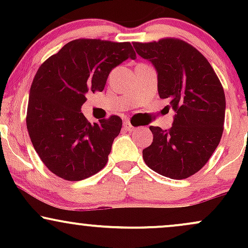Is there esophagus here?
<instances>
[{
  "mask_svg": "<svg viewBox=\"0 0 248 248\" xmlns=\"http://www.w3.org/2000/svg\"><path fill=\"white\" fill-rule=\"evenodd\" d=\"M124 129H126V130H128V132H134V130L138 129V128L134 127L133 124H130L129 120H124Z\"/></svg>",
  "mask_w": 248,
  "mask_h": 248,
  "instance_id": "obj_1",
  "label": "esophagus"
}]
</instances>
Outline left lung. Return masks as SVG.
<instances>
[{
    "label": "left lung",
    "mask_w": 248,
    "mask_h": 248,
    "mask_svg": "<svg viewBox=\"0 0 248 248\" xmlns=\"http://www.w3.org/2000/svg\"><path fill=\"white\" fill-rule=\"evenodd\" d=\"M136 53L157 72V90L175 110L172 126H150L153 143L143 149L150 169L172 179L192 176L210 160L220 142L225 93L207 59L192 45L176 38L133 43Z\"/></svg>",
    "instance_id": "1"
}]
</instances>
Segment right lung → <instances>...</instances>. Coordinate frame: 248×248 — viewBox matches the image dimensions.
Wrapping results in <instances>:
<instances>
[{
    "label": "right lung",
    "mask_w": 248,
    "mask_h": 248,
    "mask_svg": "<svg viewBox=\"0 0 248 248\" xmlns=\"http://www.w3.org/2000/svg\"><path fill=\"white\" fill-rule=\"evenodd\" d=\"M128 58H136L128 42L75 39L37 71L27 128L42 162L58 177L81 181L106 166L122 120L112 115L91 124L81 106L87 92H101L110 71Z\"/></svg>",
    "instance_id": "1"
}]
</instances>
